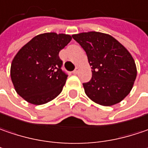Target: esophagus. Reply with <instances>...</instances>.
Returning a JSON list of instances; mask_svg holds the SVG:
<instances>
[{"label": "esophagus", "mask_w": 148, "mask_h": 148, "mask_svg": "<svg viewBox=\"0 0 148 148\" xmlns=\"http://www.w3.org/2000/svg\"><path fill=\"white\" fill-rule=\"evenodd\" d=\"M79 68H78V67H77V68H76V69H74V71H73V74H77L78 73H79Z\"/></svg>", "instance_id": "34e87169"}]
</instances>
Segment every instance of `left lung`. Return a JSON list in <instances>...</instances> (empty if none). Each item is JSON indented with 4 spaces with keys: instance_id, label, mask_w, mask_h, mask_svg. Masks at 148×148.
I'll list each match as a JSON object with an SVG mask.
<instances>
[{
    "instance_id": "left-lung-1",
    "label": "left lung",
    "mask_w": 148,
    "mask_h": 148,
    "mask_svg": "<svg viewBox=\"0 0 148 148\" xmlns=\"http://www.w3.org/2000/svg\"><path fill=\"white\" fill-rule=\"evenodd\" d=\"M85 51L92 78L83 86L94 102L110 106L123 100L132 89L136 68L126 48L110 35L89 32L72 36Z\"/></svg>"
}]
</instances>
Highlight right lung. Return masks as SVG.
I'll list each match as a JSON object with an SVG mask.
<instances>
[{
    "instance_id": "obj_1",
    "label": "right lung",
    "mask_w": 148,
    "mask_h": 148,
    "mask_svg": "<svg viewBox=\"0 0 148 148\" xmlns=\"http://www.w3.org/2000/svg\"><path fill=\"white\" fill-rule=\"evenodd\" d=\"M72 38L48 32L34 37L12 60L11 78L17 94L33 105H42L61 93L68 74L62 70L59 51Z\"/></svg>"
}]
</instances>
